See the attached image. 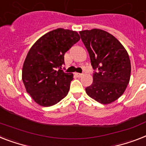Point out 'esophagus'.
I'll use <instances>...</instances> for the list:
<instances>
[{
	"mask_svg": "<svg viewBox=\"0 0 146 146\" xmlns=\"http://www.w3.org/2000/svg\"><path fill=\"white\" fill-rule=\"evenodd\" d=\"M75 74H76V76H78V77H81L83 75L82 73H76Z\"/></svg>",
	"mask_w": 146,
	"mask_h": 146,
	"instance_id": "obj_1",
	"label": "esophagus"
}]
</instances>
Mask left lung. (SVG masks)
<instances>
[{
	"instance_id": "8db88e82",
	"label": "left lung",
	"mask_w": 146,
	"mask_h": 146,
	"mask_svg": "<svg viewBox=\"0 0 146 146\" xmlns=\"http://www.w3.org/2000/svg\"><path fill=\"white\" fill-rule=\"evenodd\" d=\"M79 34L94 70L93 82L85 92L100 104H110L122 95L130 81L128 54L121 43L105 31L94 28Z\"/></svg>"
}]
</instances>
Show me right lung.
Returning a JSON list of instances; mask_svg holds the SVG:
<instances>
[{
	"instance_id": "obj_1",
	"label": "right lung",
	"mask_w": 146,
	"mask_h": 146,
	"mask_svg": "<svg viewBox=\"0 0 146 146\" xmlns=\"http://www.w3.org/2000/svg\"><path fill=\"white\" fill-rule=\"evenodd\" d=\"M80 40L76 31L57 28L41 36L28 52L22 68L26 91L36 104L51 106L67 95L72 73H64V54Z\"/></svg>"
}]
</instances>
